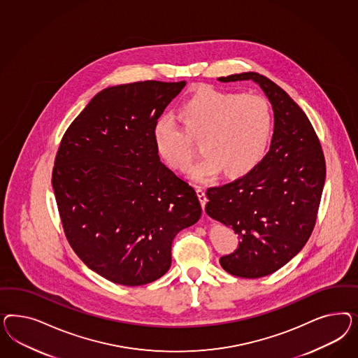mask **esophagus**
Instances as JSON below:
<instances>
[{"label":"esophagus","mask_w":358,"mask_h":358,"mask_svg":"<svg viewBox=\"0 0 358 358\" xmlns=\"http://www.w3.org/2000/svg\"><path fill=\"white\" fill-rule=\"evenodd\" d=\"M196 195H198V199H199V202H201V205H202V208L205 210V206H206L207 198L206 194H205V190L202 189V187H196Z\"/></svg>","instance_id":"esophagus-1"}]
</instances>
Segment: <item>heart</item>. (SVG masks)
Segmentation results:
<instances>
[{
    "label": "heart",
    "instance_id": "heart-1",
    "mask_svg": "<svg viewBox=\"0 0 358 358\" xmlns=\"http://www.w3.org/2000/svg\"><path fill=\"white\" fill-rule=\"evenodd\" d=\"M177 124L157 120L153 143L173 169L192 162V141H201L203 157L187 169L196 182H211L224 169L228 176L247 173L260 163L273 134L271 102L261 94L199 87L178 108Z\"/></svg>",
    "mask_w": 358,
    "mask_h": 358
}]
</instances>
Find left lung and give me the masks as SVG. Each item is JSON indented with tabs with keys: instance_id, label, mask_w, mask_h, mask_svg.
<instances>
[{
	"instance_id": "8db88e82",
	"label": "left lung",
	"mask_w": 358,
	"mask_h": 358,
	"mask_svg": "<svg viewBox=\"0 0 358 358\" xmlns=\"http://www.w3.org/2000/svg\"><path fill=\"white\" fill-rule=\"evenodd\" d=\"M217 81H253L274 111L266 156L241 178L206 192L207 215L240 238L238 250L220 257L222 268L260 278L287 264L310 238L324 187V155L303 110L268 77L244 72Z\"/></svg>"
}]
</instances>
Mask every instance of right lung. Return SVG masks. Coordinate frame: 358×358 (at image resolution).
Returning a JSON list of instances; mask_svg holds the SVG:
<instances>
[{"instance_id": "right-lung-1", "label": "right lung", "mask_w": 358, "mask_h": 358, "mask_svg": "<svg viewBox=\"0 0 358 358\" xmlns=\"http://www.w3.org/2000/svg\"><path fill=\"white\" fill-rule=\"evenodd\" d=\"M186 81L101 90L68 127L52 172L65 236L89 269L141 286L169 271L172 243L196 223L194 189L160 162L153 127Z\"/></svg>"}]
</instances>
